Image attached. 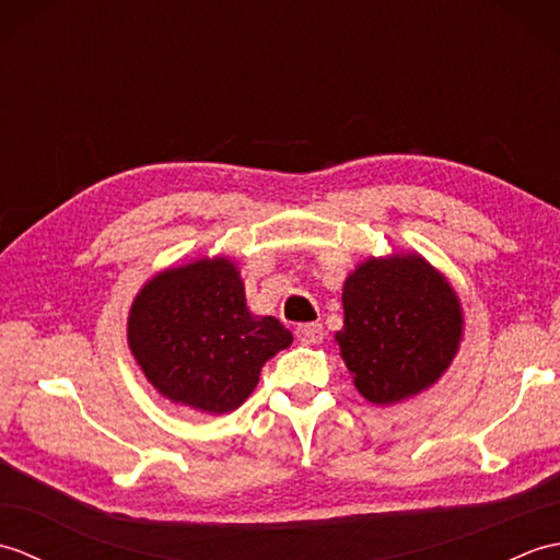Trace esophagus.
<instances>
[{"label":"esophagus","instance_id":"obj_1","mask_svg":"<svg viewBox=\"0 0 560 560\" xmlns=\"http://www.w3.org/2000/svg\"><path fill=\"white\" fill-rule=\"evenodd\" d=\"M295 337H299V341L305 343V347H315V343L325 339V329L319 323L299 325V329H295Z\"/></svg>","mask_w":560,"mask_h":560}]
</instances>
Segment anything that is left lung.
<instances>
[{
	"instance_id": "obj_1",
	"label": "left lung",
	"mask_w": 560,
	"mask_h": 560,
	"mask_svg": "<svg viewBox=\"0 0 560 560\" xmlns=\"http://www.w3.org/2000/svg\"><path fill=\"white\" fill-rule=\"evenodd\" d=\"M339 355L361 395L389 407L447 373L464 337L457 291L419 253L368 257L341 289Z\"/></svg>"
}]
</instances>
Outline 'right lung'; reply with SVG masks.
Returning a JSON list of instances; mask_svg holds the SVG:
<instances>
[{"instance_id":"obj_1","label":"right lung","mask_w":560,"mask_h":560,"mask_svg":"<svg viewBox=\"0 0 560 560\" xmlns=\"http://www.w3.org/2000/svg\"><path fill=\"white\" fill-rule=\"evenodd\" d=\"M291 341L277 317L249 313L241 269L223 255L153 273L127 317L129 351L153 389L201 413L241 407Z\"/></svg>"}]
</instances>
